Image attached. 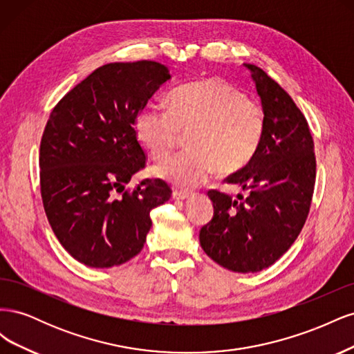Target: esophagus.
Wrapping results in <instances>:
<instances>
[{"mask_svg": "<svg viewBox=\"0 0 354 354\" xmlns=\"http://www.w3.org/2000/svg\"><path fill=\"white\" fill-rule=\"evenodd\" d=\"M190 196H192L190 192H185V190H174V192H173V198H174L176 201H186V199H189Z\"/></svg>", "mask_w": 354, "mask_h": 354, "instance_id": "esophagus-1", "label": "esophagus"}]
</instances>
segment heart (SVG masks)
Returning a JSON list of instances; mask_svg holds the SVG:
<instances>
[{"mask_svg": "<svg viewBox=\"0 0 354 354\" xmlns=\"http://www.w3.org/2000/svg\"><path fill=\"white\" fill-rule=\"evenodd\" d=\"M263 106L218 78L177 88L168 111L149 106L136 118L137 140L153 159L167 158L187 135L190 149L153 167V173L178 187H196L217 168L234 173L250 164L263 142Z\"/></svg>", "mask_w": 354, "mask_h": 354, "instance_id": "obj_1", "label": "heart"}]
</instances>
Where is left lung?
<instances>
[{"label": "left lung", "mask_w": 354, "mask_h": 354, "mask_svg": "<svg viewBox=\"0 0 354 354\" xmlns=\"http://www.w3.org/2000/svg\"><path fill=\"white\" fill-rule=\"evenodd\" d=\"M251 71L263 109L266 131L248 165L226 178L248 189L239 201L209 190L214 216L199 232L208 257L224 269L255 273L291 248L307 220L316 181V156L306 116L279 84L263 69Z\"/></svg>", "instance_id": "8db88e82"}]
</instances>
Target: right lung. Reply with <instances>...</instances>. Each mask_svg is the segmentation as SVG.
Returning a JSON list of instances; mask_svg holds the SVG:
<instances>
[{
  "label": "right lung",
  "instance_id": "1",
  "mask_svg": "<svg viewBox=\"0 0 354 354\" xmlns=\"http://www.w3.org/2000/svg\"><path fill=\"white\" fill-rule=\"evenodd\" d=\"M169 78L152 60L108 63L50 113L39 146L42 205L63 248L85 266L131 260L152 227L151 211L173 194L159 178L125 187L146 165L136 118Z\"/></svg>",
  "mask_w": 354,
  "mask_h": 354
}]
</instances>
